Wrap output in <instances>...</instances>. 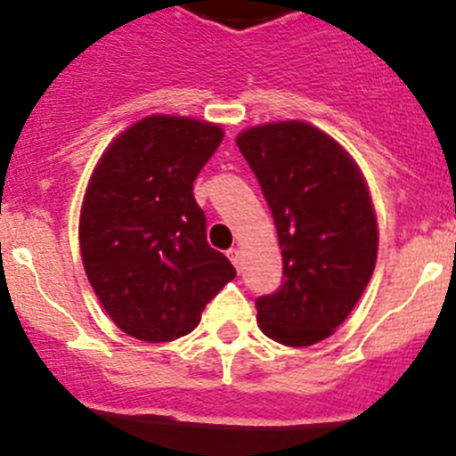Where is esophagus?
I'll use <instances>...</instances> for the list:
<instances>
[{
	"mask_svg": "<svg viewBox=\"0 0 456 456\" xmlns=\"http://www.w3.org/2000/svg\"><path fill=\"white\" fill-rule=\"evenodd\" d=\"M227 256H229V260H232V263H233V267H236L238 272H240V265H242L240 251H238V249H229Z\"/></svg>",
	"mask_w": 456,
	"mask_h": 456,
	"instance_id": "obj_1",
	"label": "esophagus"
}]
</instances>
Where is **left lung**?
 Here are the masks:
<instances>
[{"instance_id":"obj_1","label":"left lung","mask_w":456,"mask_h":456,"mask_svg":"<svg viewBox=\"0 0 456 456\" xmlns=\"http://www.w3.org/2000/svg\"><path fill=\"white\" fill-rule=\"evenodd\" d=\"M276 224L282 281L256 298L276 343L307 347L350 316L377 263L379 232L365 180L338 142L305 122L238 135Z\"/></svg>"}]
</instances>
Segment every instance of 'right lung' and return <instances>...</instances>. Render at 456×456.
I'll return each instance as SVG.
<instances>
[{
	"mask_svg": "<svg viewBox=\"0 0 456 456\" xmlns=\"http://www.w3.org/2000/svg\"><path fill=\"white\" fill-rule=\"evenodd\" d=\"M223 140L220 126L151 116L106 149L79 218L84 269L110 321L147 343L200 322L205 305L236 276L207 242L193 180Z\"/></svg>",
	"mask_w": 456,
	"mask_h": 456,
	"instance_id": "obj_1",
	"label": "right lung"
}]
</instances>
